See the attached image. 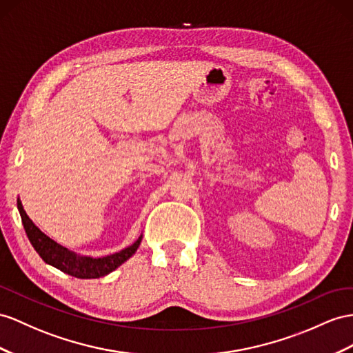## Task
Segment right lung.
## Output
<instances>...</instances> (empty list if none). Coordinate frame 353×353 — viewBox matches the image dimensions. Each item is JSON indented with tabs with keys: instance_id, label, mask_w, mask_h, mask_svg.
I'll use <instances>...</instances> for the list:
<instances>
[{
	"instance_id": "right-lung-1",
	"label": "right lung",
	"mask_w": 353,
	"mask_h": 353,
	"mask_svg": "<svg viewBox=\"0 0 353 353\" xmlns=\"http://www.w3.org/2000/svg\"><path fill=\"white\" fill-rule=\"evenodd\" d=\"M17 209H19L26 236H28L32 248L37 250V254L44 263L77 279H98L112 273L113 270L122 265L126 259L135 254L143 239V236H140L131 246L104 258L77 256L74 252H70L67 248L58 245L55 240H52L46 234L41 232L39 227H35L34 222L28 218V214L25 213L19 200H17Z\"/></svg>"
}]
</instances>
